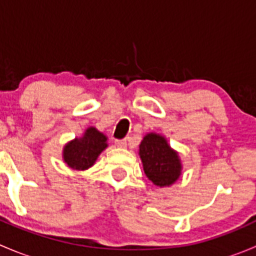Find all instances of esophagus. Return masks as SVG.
I'll return each mask as SVG.
<instances>
[{"label":"esophagus","instance_id":"34e87169","mask_svg":"<svg viewBox=\"0 0 256 256\" xmlns=\"http://www.w3.org/2000/svg\"><path fill=\"white\" fill-rule=\"evenodd\" d=\"M126 144H128L126 140H116L115 141V146L118 147V148H125Z\"/></svg>","mask_w":256,"mask_h":256}]
</instances>
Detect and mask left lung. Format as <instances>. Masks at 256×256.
<instances>
[{
	"instance_id": "1",
	"label": "left lung",
	"mask_w": 256,
	"mask_h": 256,
	"mask_svg": "<svg viewBox=\"0 0 256 256\" xmlns=\"http://www.w3.org/2000/svg\"><path fill=\"white\" fill-rule=\"evenodd\" d=\"M138 156L144 174L157 187H171L182 174L180 154L161 134H146L138 146Z\"/></svg>"
}]
</instances>
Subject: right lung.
Instances as JSON below:
<instances>
[{
	"label": "right lung",
	"instance_id": "add662e5",
	"mask_svg": "<svg viewBox=\"0 0 256 256\" xmlns=\"http://www.w3.org/2000/svg\"><path fill=\"white\" fill-rule=\"evenodd\" d=\"M108 146V136L94 126H89L80 138L64 144L62 157L69 168L85 171L94 166L98 157Z\"/></svg>",
	"mask_w": 256,
	"mask_h": 256
}]
</instances>
